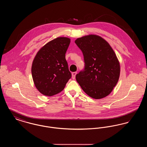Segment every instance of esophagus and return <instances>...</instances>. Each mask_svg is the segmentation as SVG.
Wrapping results in <instances>:
<instances>
[{"instance_id":"1","label":"esophagus","mask_w":147,"mask_h":147,"mask_svg":"<svg viewBox=\"0 0 147 147\" xmlns=\"http://www.w3.org/2000/svg\"><path fill=\"white\" fill-rule=\"evenodd\" d=\"M77 74V72H76V71H75V72H73V73H72L71 76H72V78H73V79H74L76 78V76Z\"/></svg>"}]
</instances>
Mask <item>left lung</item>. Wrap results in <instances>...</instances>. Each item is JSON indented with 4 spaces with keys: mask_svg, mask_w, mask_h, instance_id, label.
Instances as JSON below:
<instances>
[{
    "mask_svg": "<svg viewBox=\"0 0 147 147\" xmlns=\"http://www.w3.org/2000/svg\"><path fill=\"white\" fill-rule=\"evenodd\" d=\"M75 43L84 56L85 69L76 75L83 91L91 98L108 96L119 81L120 64L113 49L105 39L96 35L78 38Z\"/></svg>",
    "mask_w": 147,
    "mask_h": 147,
    "instance_id": "obj_1",
    "label": "left lung"
}]
</instances>
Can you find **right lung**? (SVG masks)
I'll return each mask as SVG.
<instances>
[{"mask_svg":"<svg viewBox=\"0 0 147 147\" xmlns=\"http://www.w3.org/2000/svg\"><path fill=\"white\" fill-rule=\"evenodd\" d=\"M70 39L59 37L47 43L36 53L31 73L36 89L51 96L61 92L71 77L65 59Z\"/></svg>","mask_w":147,"mask_h":147,"instance_id":"obj_1","label":"right lung"}]
</instances>
